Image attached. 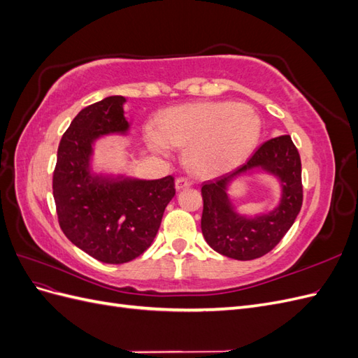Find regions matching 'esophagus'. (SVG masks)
Returning <instances> with one entry per match:
<instances>
[{
	"instance_id": "obj_1",
	"label": "esophagus",
	"mask_w": 358,
	"mask_h": 358,
	"mask_svg": "<svg viewBox=\"0 0 358 358\" xmlns=\"http://www.w3.org/2000/svg\"><path fill=\"white\" fill-rule=\"evenodd\" d=\"M175 187H176V189H178V191H180V189H185V188H189V187H191V182H189L188 179L179 178V179H176V182H175Z\"/></svg>"
}]
</instances>
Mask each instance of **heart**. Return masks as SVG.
Here are the masks:
<instances>
[{
    "label": "heart",
    "instance_id": "1",
    "mask_svg": "<svg viewBox=\"0 0 358 358\" xmlns=\"http://www.w3.org/2000/svg\"><path fill=\"white\" fill-rule=\"evenodd\" d=\"M263 122L234 101H201L170 107L148 129V145L159 155L185 148L187 166L203 176H218L241 166L254 152Z\"/></svg>",
    "mask_w": 358,
    "mask_h": 358
}]
</instances>
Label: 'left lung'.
<instances>
[{"label":"left lung","instance_id":"1","mask_svg":"<svg viewBox=\"0 0 358 358\" xmlns=\"http://www.w3.org/2000/svg\"><path fill=\"white\" fill-rule=\"evenodd\" d=\"M252 174H266L278 182L281 196L272 211L246 215L232 204L228 194L232 183ZM201 196V231L213 251L241 262L266 255L287 234L301 209V162L291 137L268 140L242 167L204 182Z\"/></svg>","mask_w":358,"mask_h":358}]
</instances>
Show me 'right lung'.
<instances>
[{"instance_id":"obj_1","label":"right lung","mask_w":358,"mask_h":358,"mask_svg":"<svg viewBox=\"0 0 358 358\" xmlns=\"http://www.w3.org/2000/svg\"><path fill=\"white\" fill-rule=\"evenodd\" d=\"M122 95L85 107L64 133L53 171V199L61 230L83 252L107 264L128 263L154 242L175 197V178L142 179L94 167L95 145L127 137Z\"/></svg>"}]
</instances>
